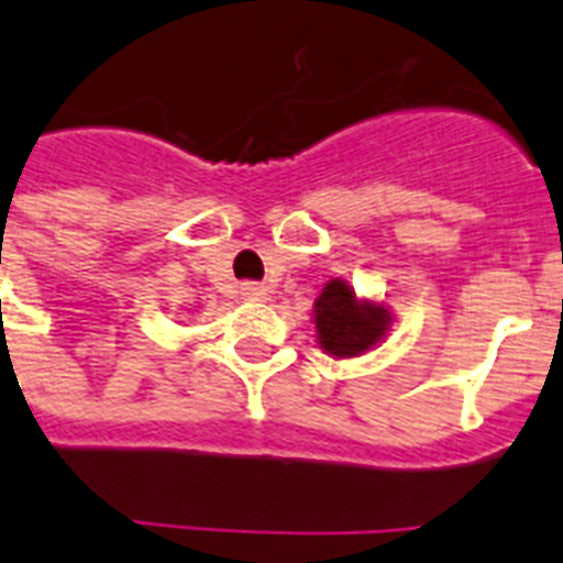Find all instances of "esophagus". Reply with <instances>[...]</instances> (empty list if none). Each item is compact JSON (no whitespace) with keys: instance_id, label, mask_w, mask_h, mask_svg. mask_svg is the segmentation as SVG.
Returning a JSON list of instances; mask_svg holds the SVG:
<instances>
[{"instance_id":"obj_1","label":"esophagus","mask_w":563,"mask_h":563,"mask_svg":"<svg viewBox=\"0 0 563 563\" xmlns=\"http://www.w3.org/2000/svg\"><path fill=\"white\" fill-rule=\"evenodd\" d=\"M240 297L242 300H266L268 289L263 286V283H242Z\"/></svg>"}]
</instances>
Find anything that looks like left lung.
Instances as JSON below:
<instances>
[{"label": "left lung", "mask_w": 563, "mask_h": 563, "mask_svg": "<svg viewBox=\"0 0 563 563\" xmlns=\"http://www.w3.org/2000/svg\"><path fill=\"white\" fill-rule=\"evenodd\" d=\"M312 312L318 344L335 358H353L373 350L382 344L393 323V314L385 303L361 300L355 297L353 286L341 277L323 286Z\"/></svg>", "instance_id": "obj_1"}]
</instances>
